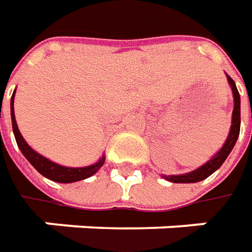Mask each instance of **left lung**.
<instances>
[{
	"label": "left lung",
	"instance_id": "1",
	"mask_svg": "<svg viewBox=\"0 0 252 252\" xmlns=\"http://www.w3.org/2000/svg\"><path fill=\"white\" fill-rule=\"evenodd\" d=\"M226 77H227V81L230 84V87H231L233 98H234V109H233V118H231V127H230V133H228L226 143L202 167L193 169V171H190L188 174H181V175H162V178H165L169 182H174V184H192V182L203 181V179L210 177L216 169L220 168L221 164L228 157V154L231 153V150H233V147H234V144H236V141L238 139V134H240V123H241V116H240V94H238L236 83L231 80V77L230 75H226Z\"/></svg>",
	"mask_w": 252,
	"mask_h": 252
}]
</instances>
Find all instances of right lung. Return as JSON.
<instances>
[{
  "label": "right lung",
  "mask_w": 252,
  "mask_h": 252,
  "mask_svg": "<svg viewBox=\"0 0 252 252\" xmlns=\"http://www.w3.org/2000/svg\"><path fill=\"white\" fill-rule=\"evenodd\" d=\"M14 96L15 91L12 94V98H11V119H12V130L15 134V140L16 144L19 147L21 153L25 156V158L29 161L34 168L37 169V172H40L43 177L46 178L52 179L54 182H62V184H70V182H77V181H81V179L90 178L91 175H94L98 169L101 168L105 162V157L102 156V158H99L98 162L88 165V167H80V168H73V167H63V165H59L53 161L47 160L46 157L40 156L39 153L36 151L25 141L22 137L21 131L18 129V125L15 121V112H14Z\"/></svg>",
  "instance_id": "1"
}]
</instances>
